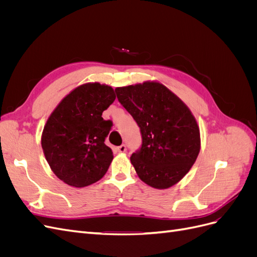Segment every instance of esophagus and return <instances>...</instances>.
I'll use <instances>...</instances> for the list:
<instances>
[{"label":"esophagus","mask_w":257,"mask_h":257,"mask_svg":"<svg viewBox=\"0 0 257 257\" xmlns=\"http://www.w3.org/2000/svg\"><path fill=\"white\" fill-rule=\"evenodd\" d=\"M116 150H118L119 152H125L126 151V146L125 145H121V146H119V147H116Z\"/></svg>","instance_id":"34e87169"}]
</instances>
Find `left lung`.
I'll use <instances>...</instances> for the list:
<instances>
[{
    "label": "left lung",
    "instance_id": "obj_1",
    "mask_svg": "<svg viewBox=\"0 0 257 257\" xmlns=\"http://www.w3.org/2000/svg\"><path fill=\"white\" fill-rule=\"evenodd\" d=\"M114 91L141 130L142 146L131 155L139 178L155 189L180 181L195 163L200 148L199 128L189 108L159 82Z\"/></svg>",
    "mask_w": 257,
    "mask_h": 257
}]
</instances>
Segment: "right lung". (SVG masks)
Here are the masks:
<instances>
[{
	"instance_id": "add662e5",
	"label": "right lung",
	"mask_w": 257,
	"mask_h": 257,
	"mask_svg": "<svg viewBox=\"0 0 257 257\" xmlns=\"http://www.w3.org/2000/svg\"><path fill=\"white\" fill-rule=\"evenodd\" d=\"M115 99L111 87L85 83L62 99L46 123L42 148L52 172L68 185L83 188L103 178L113 159L105 139L111 120L102 118Z\"/></svg>"
}]
</instances>
